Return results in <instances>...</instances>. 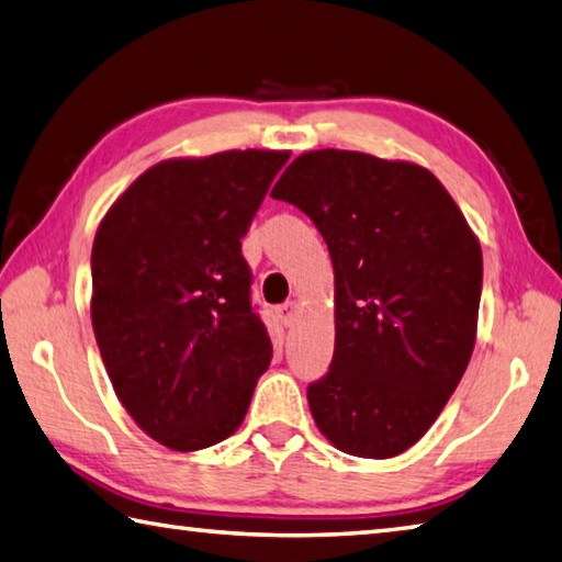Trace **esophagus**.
<instances>
[{
  "mask_svg": "<svg viewBox=\"0 0 562 562\" xmlns=\"http://www.w3.org/2000/svg\"><path fill=\"white\" fill-rule=\"evenodd\" d=\"M277 315H279V321H281L285 327H291V325L295 323V315H299V303L291 301V303L279 305Z\"/></svg>",
  "mask_w": 562,
  "mask_h": 562,
  "instance_id": "1",
  "label": "esophagus"
}]
</instances>
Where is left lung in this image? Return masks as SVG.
Listing matches in <instances>:
<instances>
[{"mask_svg":"<svg viewBox=\"0 0 562 562\" xmlns=\"http://www.w3.org/2000/svg\"><path fill=\"white\" fill-rule=\"evenodd\" d=\"M271 198L308 215L335 271V355L308 386L337 450L386 460L426 436L477 340L482 249L428 168L321 149L285 168Z\"/></svg>","mask_w":562,"mask_h":562,"instance_id":"obj_1","label":"left lung"}]
</instances>
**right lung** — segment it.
<instances>
[{"mask_svg":"<svg viewBox=\"0 0 562 562\" xmlns=\"http://www.w3.org/2000/svg\"><path fill=\"white\" fill-rule=\"evenodd\" d=\"M291 151L166 158L114 200L92 241V330L116 398L176 452L229 438L271 340L241 237Z\"/></svg>","mask_w":562,"mask_h":562,"instance_id":"add662e5","label":"right lung"}]
</instances>
